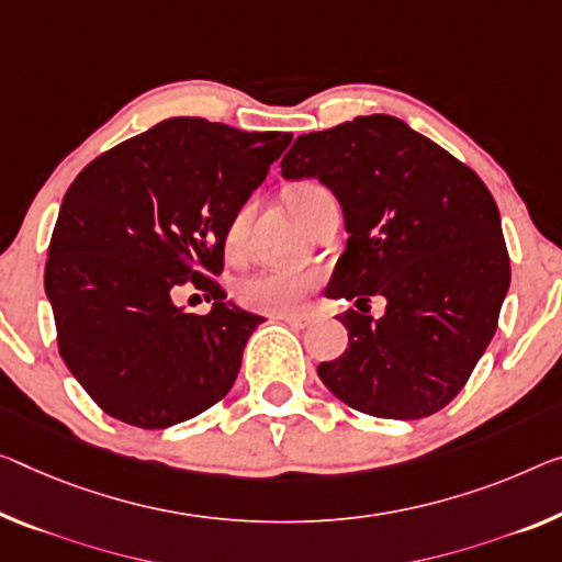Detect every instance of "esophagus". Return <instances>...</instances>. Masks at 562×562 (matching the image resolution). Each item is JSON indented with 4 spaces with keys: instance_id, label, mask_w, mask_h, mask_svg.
<instances>
[{
    "instance_id": "esophagus-1",
    "label": "esophagus",
    "mask_w": 562,
    "mask_h": 562,
    "mask_svg": "<svg viewBox=\"0 0 562 562\" xmlns=\"http://www.w3.org/2000/svg\"><path fill=\"white\" fill-rule=\"evenodd\" d=\"M276 318L286 322L289 326H293V329H304V326L314 322V316H308V314H283V316H276Z\"/></svg>"
}]
</instances>
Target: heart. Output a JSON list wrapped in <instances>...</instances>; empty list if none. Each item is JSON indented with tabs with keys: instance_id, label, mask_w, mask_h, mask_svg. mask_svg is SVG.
<instances>
[{
	"instance_id": "obj_1",
	"label": "heart",
	"mask_w": 562,
	"mask_h": 562,
	"mask_svg": "<svg viewBox=\"0 0 562 562\" xmlns=\"http://www.w3.org/2000/svg\"><path fill=\"white\" fill-rule=\"evenodd\" d=\"M324 195H329V191L318 183H299L286 193V201L291 205L293 215H296L299 221H304L311 205ZM248 221H251V209H248V205L238 209L228 221L223 246H226V254L231 258H238L244 254ZM314 283H316L314 276L308 273L261 271L256 276H248L246 281H240L236 296L240 301V306L258 311V314L283 316V314H293V311L301 306V301H304L306 293L314 289Z\"/></svg>"
}]
</instances>
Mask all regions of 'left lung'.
<instances>
[{"instance_id": "1", "label": "left lung", "mask_w": 562, "mask_h": 562, "mask_svg": "<svg viewBox=\"0 0 562 562\" xmlns=\"http://www.w3.org/2000/svg\"><path fill=\"white\" fill-rule=\"evenodd\" d=\"M283 178H318L336 195L347 251L329 299L367 304L339 322L349 347L318 376L351 409L422 419L468 384L497 329L510 256L495 198L477 172L392 115H367L296 137Z\"/></svg>"}]
</instances>
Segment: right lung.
Segmentation results:
<instances>
[{"mask_svg":"<svg viewBox=\"0 0 562 562\" xmlns=\"http://www.w3.org/2000/svg\"><path fill=\"white\" fill-rule=\"evenodd\" d=\"M291 133H246L170 117L94 158L65 193L45 266L59 357L98 407L166 429L213 407L236 382L261 316L226 304L213 276L240 205ZM180 285L209 315L171 301Z\"/></svg>","mask_w":562,"mask_h":562,"instance_id":"add662e5","label":"right lung"}]
</instances>
